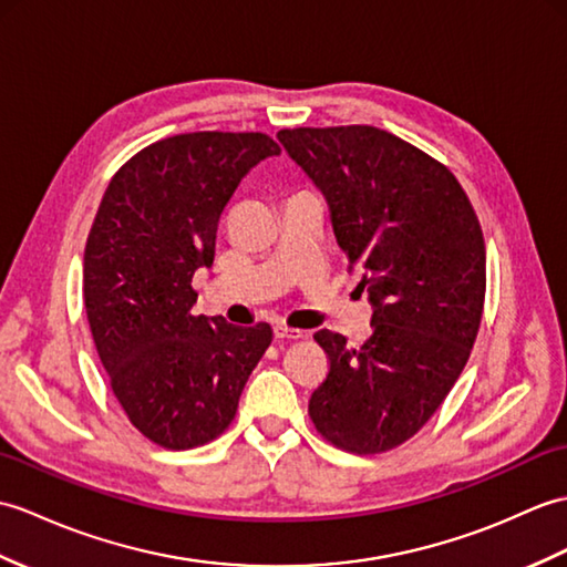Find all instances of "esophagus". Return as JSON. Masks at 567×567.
Instances as JSON below:
<instances>
[{
	"mask_svg": "<svg viewBox=\"0 0 567 567\" xmlns=\"http://www.w3.org/2000/svg\"><path fill=\"white\" fill-rule=\"evenodd\" d=\"M272 333H275V338H278V340H297V338L305 336V333L299 331V328H289L285 323H275L272 326Z\"/></svg>",
	"mask_w": 567,
	"mask_h": 567,
	"instance_id": "obj_1",
	"label": "esophagus"
}]
</instances>
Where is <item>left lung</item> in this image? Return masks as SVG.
I'll use <instances>...</instances> for the list:
<instances>
[{"mask_svg":"<svg viewBox=\"0 0 567 567\" xmlns=\"http://www.w3.org/2000/svg\"><path fill=\"white\" fill-rule=\"evenodd\" d=\"M278 140L326 197L372 305L362 346L313 333L331 370L311 393L323 437L352 454L411 440L462 374L485 299V244L446 166L372 125L295 127Z\"/></svg>","mask_w":567,"mask_h":567,"instance_id":"left-lung-1","label":"left lung"}]
</instances>
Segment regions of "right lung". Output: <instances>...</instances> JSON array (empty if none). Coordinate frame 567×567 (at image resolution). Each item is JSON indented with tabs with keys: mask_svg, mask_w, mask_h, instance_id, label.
<instances>
[{
	"mask_svg": "<svg viewBox=\"0 0 567 567\" xmlns=\"http://www.w3.org/2000/svg\"><path fill=\"white\" fill-rule=\"evenodd\" d=\"M280 147L262 133L150 144L111 178L84 248V305L111 389L144 437L193 450L229 427L272 328L193 316V275L241 178Z\"/></svg>",
	"mask_w": 567,
	"mask_h": 567,
	"instance_id": "obj_1",
	"label": "right lung"
}]
</instances>
